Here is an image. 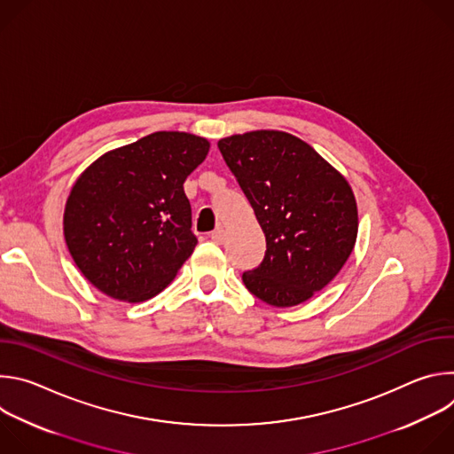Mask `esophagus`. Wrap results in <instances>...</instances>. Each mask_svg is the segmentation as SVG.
<instances>
[{
    "label": "esophagus",
    "instance_id": "1",
    "mask_svg": "<svg viewBox=\"0 0 454 454\" xmlns=\"http://www.w3.org/2000/svg\"><path fill=\"white\" fill-rule=\"evenodd\" d=\"M210 237H212V240H214V242L223 244V242H224V239H226V233H224V230H223V228H217V230H214V231H212V235H210Z\"/></svg>",
    "mask_w": 454,
    "mask_h": 454
}]
</instances>
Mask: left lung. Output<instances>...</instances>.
I'll return each instance as SVG.
<instances>
[{
  "label": "left lung",
  "mask_w": 454,
  "mask_h": 454,
  "mask_svg": "<svg viewBox=\"0 0 454 454\" xmlns=\"http://www.w3.org/2000/svg\"><path fill=\"white\" fill-rule=\"evenodd\" d=\"M217 147L266 235L264 261L242 273L244 286L275 307L309 300L354 249L357 205L348 181L289 133L251 131Z\"/></svg>",
  "instance_id": "left-lung-1"
}]
</instances>
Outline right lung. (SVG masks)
I'll return each instance as SVG.
<instances>
[{"instance_id": "right-lung-1", "label": "right lung", "mask_w": 454, "mask_h": 454, "mask_svg": "<svg viewBox=\"0 0 454 454\" xmlns=\"http://www.w3.org/2000/svg\"><path fill=\"white\" fill-rule=\"evenodd\" d=\"M208 140L160 131L109 151L75 181L64 239L81 273L104 294L144 301L161 293L198 244L183 183Z\"/></svg>"}]
</instances>
